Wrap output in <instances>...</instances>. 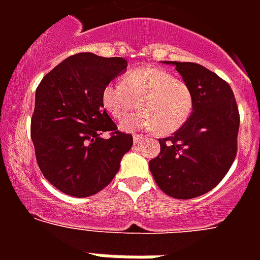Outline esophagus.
Returning <instances> with one entry per match:
<instances>
[{
	"label": "esophagus",
	"mask_w": 260,
	"mask_h": 260,
	"mask_svg": "<svg viewBox=\"0 0 260 260\" xmlns=\"http://www.w3.org/2000/svg\"><path fill=\"white\" fill-rule=\"evenodd\" d=\"M143 139V135H134V142L139 143Z\"/></svg>",
	"instance_id": "obj_1"
}]
</instances>
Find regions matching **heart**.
<instances>
[{
	"label": "heart",
	"mask_w": 260,
	"mask_h": 260,
	"mask_svg": "<svg viewBox=\"0 0 260 260\" xmlns=\"http://www.w3.org/2000/svg\"><path fill=\"white\" fill-rule=\"evenodd\" d=\"M102 104L117 121H125L140 110L125 128H156L159 134H173L193 112V93L182 79L158 67H146L125 75L121 83H109L102 90Z\"/></svg>",
	"instance_id": "1"
}]
</instances>
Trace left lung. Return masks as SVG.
Here are the masks:
<instances>
[{
  "mask_svg": "<svg viewBox=\"0 0 260 260\" xmlns=\"http://www.w3.org/2000/svg\"><path fill=\"white\" fill-rule=\"evenodd\" d=\"M175 66L193 93V112L173 136L159 139L150 160L156 185L169 197L189 200L208 193L225 177L238 154L240 114L230 83L193 62Z\"/></svg>",
  "mask_w": 260,
  "mask_h": 260,
  "instance_id": "8db88e82",
  "label": "left lung"
}]
</instances>
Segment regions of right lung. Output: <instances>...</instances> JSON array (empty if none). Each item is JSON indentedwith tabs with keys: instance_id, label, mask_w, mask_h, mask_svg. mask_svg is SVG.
Listing matches in <instances>:
<instances>
[{
	"instance_id": "right-lung-1",
	"label": "right lung",
	"mask_w": 260,
	"mask_h": 260,
	"mask_svg": "<svg viewBox=\"0 0 260 260\" xmlns=\"http://www.w3.org/2000/svg\"><path fill=\"white\" fill-rule=\"evenodd\" d=\"M126 69L124 58L81 52L64 59L39 83L30 118L36 162L47 181L73 197L109 185L134 138L117 129L102 90Z\"/></svg>"
}]
</instances>
